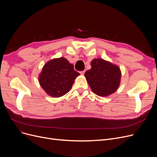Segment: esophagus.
I'll list each match as a JSON object with an SVG mask.
<instances>
[{
    "label": "esophagus",
    "mask_w": 157,
    "mask_h": 157,
    "mask_svg": "<svg viewBox=\"0 0 157 157\" xmlns=\"http://www.w3.org/2000/svg\"><path fill=\"white\" fill-rule=\"evenodd\" d=\"M85 72V71H80V74H84Z\"/></svg>",
    "instance_id": "34e87169"
}]
</instances>
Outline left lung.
<instances>
[{"label":"left lung","instance_id":"8db88e82","mask_svg":"<svg viewBox=\"0 0 157 157\" xmlns=\"http://www.w3.org/2000/svg\"><path fill=\"white\" fill-rule=\"evenodd\" d=\"M91 66L92 68L85 73V76L93 92L105 97L116 92L121 78L118 66L102 59H94Z\"/></svg>","mask_w":157,"mask_h":157}]
</instances>
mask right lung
Listing matches in <instances>:
<instances>
[{
	"label": "right lung",
	"mask_w": 157,
	"mask_h": 157,
	"mask_svg": "<svg viewBox=\"0 0 157 157\" xmlns=\"http://www.w3.org/2000/svg\"><path fill=\"white\" fill-rule=\"evenodd\" d=\"M79 73L63 57L47 62L40 74L39 83L44 91L52 97H60L69 92L74 79Z\"/></svg>",
	"instance_id": "1"
}]
</instances>
